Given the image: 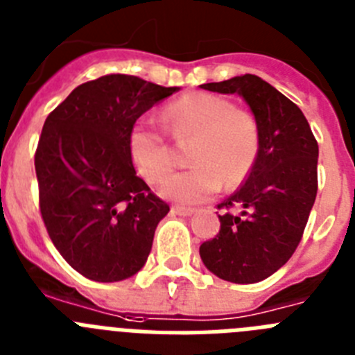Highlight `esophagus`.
I'll use <instances>...</instances> for the list:
<instances>
[{
  "label": "esophagus",
  "instance_id": "esophagus-1",
  "mask_svg": "<svg viewBox=\"0 0 355 355\" xmlns=\"http://www.w3.org/2000/svg\"><path fill=\"white\" fill-rule=\"evenodd\" d=\"M172 213H175V215H180V216H190L196 213V209L184 208V206H172Z\"/></svg>",
  "mask_w": 355,
  "mask_h": 355
}]
</instances>
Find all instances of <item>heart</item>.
<instances>
[{"mask_svg": "<svg viewBox=\"0 0 355 355\" xmlns=\"http://www.w3.org/2000/svg\"><path fill=\"white\" fill-rule=\"evenodd\" d=\"M163 122L175 140H193L188 163L193 168L171 175L159 188L165 199L199 205L222 187H236L252 168L259 149L258 122L224 97L193 92L168 103ZM128 153L142 180L155 184L172 171V153L153 121L135 122Z\"/></svg>", "mask_w": 355, "mask_h": 355, "instance_id": "b5f03b06", "label": "heart"}]
</instances>
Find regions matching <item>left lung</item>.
Segmentation results:
<instances>
[{
  "mask_svg": "<svg viewBox=\"0 0 355 355\" xmlns=\"http://www.w3.org/2000/svg\"><path fill=\"white\" fill-rule=\"evenodd\" d=\"M200 89L238 94L259 130V149L247 181L218 209L220 231L200 245L216 277L252 284L277 272L300 243L318 190V144L300 108L259 76L243 74Z\"/></svg>",
  "mask_w": 355,
  "mask_h": 355,
  "instance_id": "obj_1",
  "label": "left lung"
}]
</instances>
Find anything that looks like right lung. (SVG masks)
I'll return each instance as SVG.
<instances>
[{
  "instance_id": "add662e5",
  "label": "right lung",
  "mask_w": 355,
  "mask_h": 355,
  "mask_svg": "<svg viewBox=\"0 0 355 355\" xmlns=\"http://www.w3.org/2000/svg\"><path fill=\"white\" fill-rule=\"evenodd\" d=\"M180 87L106 74L72 90L44 122L35 153L40 215L65 261L97 283L146 265L168 205L137 175L128 135Z\"/></svg>"
}]
</instances>
